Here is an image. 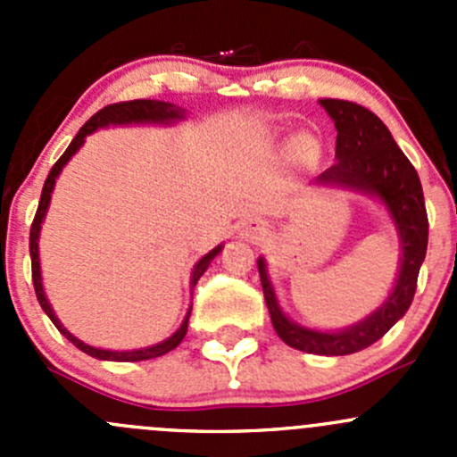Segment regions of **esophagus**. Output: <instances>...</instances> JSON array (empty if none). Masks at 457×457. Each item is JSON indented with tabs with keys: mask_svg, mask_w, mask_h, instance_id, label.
<instances>
[{
	"mask_svg": "<svg viewBox=\"0 0 457 457\" xmlns=\"http://www.w3.org/2000/svg\"><path fill=\"white\" fill-rule=\"evenodd\" d=\"M265 234H267V225H265V220H261V219H247L238 225V237L245 238V241H250V243L262 241V238H265Z\"/></svg>",
	"mask_w": 457,
	"mask_h": 457,
	"instance_id": "esophagus-1",
	"label": "esophagus"
}]
</instances>
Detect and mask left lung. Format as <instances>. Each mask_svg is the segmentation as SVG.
<instances>
[{"instance_id":"8db88e82","label":"left lung","mask_w":457,"mask_h":457,"mask_svg":"<svg viewBox=\"0 0 457 457\" xmlns=\"http://www.w3.org/2000/svg\"><path fill=\"white\" fill-rule=\"evenodd\" d=\"M336 126V163L316 179L320 186L343 187L378 199L389 212L400 238L398 276L389 296L362 320L336 331L298 325L283 312L267 271L265 258H258L262 294L271 325L285 345L316 356H347L380 340L407 314L418 283V271L427 254L428 220L420 179L404 156L389 128L362 105L340 99H320Z\"/></svg>"}]
</instances>
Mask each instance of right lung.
Returning <instances> with one entry per match:
<instances>
[{
  "instance_id": "obj_1",
  "label": "right lung",
  "mask_w": 457,
  "mask_h": 457,
  "mask_svg": "<svg viewBox=\"0 0 457 457\" xmlns=\"http://www.w3.org/2000/svg\"><path fill=\"white\" fill-rule=\"evenodd\" d=\"M186 119V110L179 108V105L168 104V101H156V99H135V101H121V104H112L108 108L99 110L95 117H90L86 121V126L77 132L75 139L71 141V145L66 147L62 156H59L57 163L53 165L50 170L48 179L44 183V190H41V199H39V207H37V214L35 220H32V228H30V261H32V285H35V294H37V301H39L41 310L48 314L50 320L54 322L59 331L75 345L77 349L87 353L92 358H99V361H114V362H139V361H150V358H159L165 356L168 352L177 349L181 345V340L186 338L187 334V320H190V310H187L186 318H183L181 327L174 331L170 338L161 340V343L150 345V347H141V349H128V352H112V349H101V347H92V345L84 343L79 340L77 336H72L66 327L62 325L57 316H54L53 305L48 303L44 292V283H41V265H39V232H41V223L46 219V212L50 207V196H53L54 190V183H57V177L62 174V170L66 168L68 161L79 152V147L86 143V137L92 135V132L101 130V128H108V126H132V123H159V126H170V123H177ZM223 250V243L216 245L214 250L207 252L205 256L199 258V262L195 265L190 276V289H195V285L199 283V278L203 276V271L210 267V262L214 261V256L220 254Z\"/></svg>"
}]
</instances>
